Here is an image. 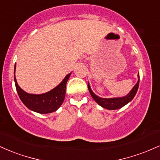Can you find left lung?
<instances>
[{
	"label": "left lung",
	"instance_id": "left-lung-1",
	"mask_svg": "<svg viewBox=\"0 0 160 160\" xmlns=\"http://www.w3.org/2000/svg\"><path fill=\"white\" fill-rule=\"evenodd\" d=\"M138 80L137 83L135 84V86L132 88V89L129 92V93H128L127 95L123 97H120V98H101V97L96 95L92 91L89 82H88V89H89V92H90L92 98L94 99L99 105L102 106V108H106V109L108 110L120 109V108H122L123 106L126 105V104H127L128 102H131V101L134 98V97H135V94H136L139 86V73L138 74Z\"/></svg>",
	"mask_w": 160,
	"mask_h": 160
}]
</instances>
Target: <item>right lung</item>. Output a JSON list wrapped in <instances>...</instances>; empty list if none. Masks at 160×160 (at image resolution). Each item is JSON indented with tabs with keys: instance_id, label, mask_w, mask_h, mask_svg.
<instances>
[{
	"instance_id": "1",
	"label": "right lung",
	"mask_w": 160,
	"mask_h": 160,
	"mask_svg": "<svg viewBox=\"0 0 160 160\" xmlns=\"http://www.w3.org/2000/svg\"><path fill=\"white\" fill-rule=\"evenodd\" d=\"M14 70H16V65ZM70 76L71 73L68 74L56 88L47 92L40 95L27 93L18 85L15 76H14V80H15L18 95L22 103L28 109L39 113H49L56 111L63 103L65 96L66 83Z\"/></svg>"
}]
</instances>
